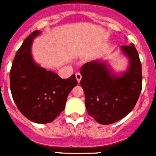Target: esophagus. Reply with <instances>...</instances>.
Wrapping results in <instances>:
<instances>
[{"label": "esophagus", "instance_id": "1", "mask_svg": "<svg viewBox=\"0 0 156 156\" xmlns=\"http://www.w3.org/2000/svg\"><path fill=\"white\" fill-rule=\"evenodd\" d=\"M75 76H76V78H77V80H78V82H80L81 79H82V74H81L80 73H76Z\"/></svg>", "mask_w": 156, "mask_h": 156}]
</instances>
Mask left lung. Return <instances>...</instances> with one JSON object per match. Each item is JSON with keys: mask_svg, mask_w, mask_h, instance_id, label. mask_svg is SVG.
Here are the masks:
<instances>
[{"mask_svg": "<svg viewBox=\"0 0 156 156\" xmlns=\"http://www.w3.org/2000/svg\"><path fill=\"white\" fill-rule=\"evenodd\" d=\"M130 59L127 71L112 75L105 63L90 62L81 67L80 84L85 93L87 113L100 124L118 122L135 107L142 90V65L134 45H122Z\"/></svg>", "mask_w": 156, "mask_h": 156, "instance_id": "left-lung-1", "label": "left lung"}]
</instances>
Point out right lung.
Segmentation results:
<instances>
[{"mask_svg": "<svg viewBox=\"0 0 156 156\" xmlns=\"http://www.w3.org/2000/svg\"><path fill=\"white\" fill-rule=\"evenodd\" d=\"M35 30L16 51L10 69V90L16 107L30 121L48 123L64 111L68 94L78 85L75 74L67 79L47 71L34 62L31 56Z\"/></svg>", "mask_w": 156, "mask_h": 156, "instance_id": "right-lung-1", "label": "right lung"}]
</instances>
